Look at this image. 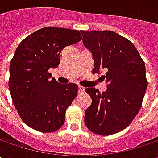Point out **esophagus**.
<instances>
[{
    "label": "esophagus",
    "instance_id": "esophagus-1",
    "mask_svg": "<svg viewBox=\"0 0 158 158\" xmlns=\"http://www.w3.org/2000/svg\"><path fill=\"white\" fill-rule=\"evenodd\" d=\"M85 91V89L82 86H78V93H83Z\"/></svg>",
    "mask_w": 158,
    "mask_h": 158
}]
</instances>
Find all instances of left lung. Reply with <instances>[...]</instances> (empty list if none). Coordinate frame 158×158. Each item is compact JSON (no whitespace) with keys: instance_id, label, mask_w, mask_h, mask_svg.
Here are the masks:
<instances>
[{"instance_id":"obj_1","label":"left lung","mask_w":158,"mask_h":158,"mask_svg":"<svg viewBox=\"0 0 158 158\" xmlns=\"http://www.w3.org/2000/svg\"><path fill=\"white\" fill-rule=\"evenodd\" d=\"M92 54L94 73L106 70V90L87 88L91 105L85 111L89 130L110 135L128 127L139 112L147 89L145 63L133 43L111 31H81Z\"/></svg>"}]
</instances>
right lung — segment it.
<instances>
[{
	"label": "right lung",
	"instance_id": "right-lung-1",
	"mask_svg": "<svg viewBox=\"0 0 158 158\" xmlns=\"http://www.w3.org/2000/svg\"><path fill=\"white\" fill-rule=\"evenodd\" d=\"M81 40L76 30L45 27L17 46L9 65V91L20 118L30 127L51 133L64 124L78 86L58 82L48 69L59 66L63 48Z\"/></svg>",
	"mask_w": 158,
	"mask_h": 158
}]
</instances>
